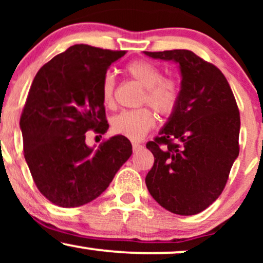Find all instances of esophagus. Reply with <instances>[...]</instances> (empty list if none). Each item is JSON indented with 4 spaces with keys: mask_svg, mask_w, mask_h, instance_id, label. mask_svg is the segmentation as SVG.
Masks as SVG:
<instances>
[{
    "mask_svg": "<svg viewBox=\"0 0 263 263\" xmlns=\"http://www.w3.org/2000/svg\"><path fill=\"white\" fill-rule=\"evenodd\" d=\"M142 148H143V146L140 143H132V149H134V152H138V151H141Z\"/></svg>",
    "mask_w": 263,
    "mask_h": 263,
    "instance_id": "34e87169",
    "label": "esophagus"
}]
</instances>
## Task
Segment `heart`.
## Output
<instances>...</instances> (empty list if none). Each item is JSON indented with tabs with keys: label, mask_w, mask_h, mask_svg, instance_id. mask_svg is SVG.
Listing matches in <instances>:
<instances>
[{
	"label": "heart",
	"mask_w": 263,
	"mask_h": 263,
	"mask_svg": "<svg viewBox=\"0 0 263 263\" xmlns=\"http://www.w3.org/2000/svg\"><path fill=\"white\" fill-rule=\"evenodd\" d=\"M125 73L143 87L141 102L147 104L161 116H170L176 110L179 90L171 79H163L162 71L148 60L137 59L128 63ZM101 99L105 106L114 105L115 79L110 73L105 74L101 80ZM156 117L148 108L122 111L111 121V129L115 135L125 136L132 141H138L155 126Z\"/></svg>",
	"instance_id": "b5f03b06"
}]
</instances>
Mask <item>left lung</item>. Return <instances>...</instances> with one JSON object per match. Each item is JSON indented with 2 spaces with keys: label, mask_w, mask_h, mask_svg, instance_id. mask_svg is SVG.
Instances as JSON below:
<instances>
[{
  "label": "left lung",
  "mask_w": 263,
  "mask_h": 263,
  "mask_svg": "<svg viewBox=\"0 0 263 263\" xmlns=\"http://www.w3.org/2000/svg\"><path fill=\"white\" fill-rule=\"evenodd\" d=\"M143 53L174 62L182 77L176 110L146 144L155 156L147 189L171 213L195 215L219 198L238 156L236 101L224 74L190 50Z\"/></svg>",
  "instance_id": "obj_1"
}]
</instances>
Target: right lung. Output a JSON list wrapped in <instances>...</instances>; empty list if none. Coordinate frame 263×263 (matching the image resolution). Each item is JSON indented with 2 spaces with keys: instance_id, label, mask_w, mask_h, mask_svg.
<instances>
[{
  "instance_id": "add662e5",
  "label": "right lung",
  "mask_w": 263,
  "mask_h": 263,
  "mask_svg": "<svg viewBox=\"0 0 263 263\" xmlns=\"http://www.w3.org/2000/svg\"><path fill=\"white\" fill-rule=\"evenodd\" d=\"M125 53L71 45L33 80L20 121L25 158L39 192L58 206L98 198L132 155L125 136H114L98 149L85 143L89 129L107 131L101 80Z\"/></svg>"
}]
</instances>
